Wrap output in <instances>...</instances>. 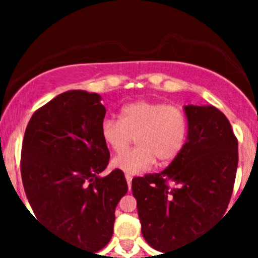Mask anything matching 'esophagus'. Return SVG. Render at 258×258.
<instances>
[{"label": "esophagus", "instance_id": "1", "mask_svg": "<svg viewBox=\"0 0 258 258\" xmlns=\"http://www.w3.org/2000/svg\"><path fill=\"white\" fill-rule=\"evenodd\" d=\"M125 179H126V183H127V187H129V190H131L132 187V179H133V177H132L131 174H125Z\"/></svg>", "mask_w": 258, "mask_h": 258}]
</instances>
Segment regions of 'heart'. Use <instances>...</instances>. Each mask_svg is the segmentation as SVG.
Instances as JSON below:
<instances>
[{
  "mask_svg": "<svg viewBox=\"0 0 258 258\" xmlns=\"http://www.w3.org/2000/svg\"><path fill=\"white\" fill-rule=\"evenodd\" d=\"M133 136L138 147L116 155L111 165L138 174L151 169L157 159L169 163L178 156L187 138V118L178 107L137 101L122 107L120 120L106 118L101 125L104 145L115 152L124 150Z\"/></svg>",
  "mask_w": 258,
  "mask_h": 258,
  "instance_id": "heart-1",
  "label": "heart"
}]
</instances>
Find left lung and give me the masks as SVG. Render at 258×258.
I'll return each instance as SVG.
<instances>
[{
  "mask_svg": "<svg viewBox=\"0 0 258 258\" xmlns=\"http://www.w3.org/2000/svg\"><path fill=\"white\" fill-rule=\"evenodd\" d=\"M183 111L187 138L178 156L163 172L132 181L143 238L160 252L182 247L222 217L238 168L226 116L211 104Z\"/></svg>",
  "mask_w": 258,
  "mask_h": 258,
  "instance_id": "left-lung-1",
  "label": "left lung"
}]
</instances>
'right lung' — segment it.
Returning a JSON list of instances; mask_svg holds the SVG:
<instances>
[{
    "instance_id": "1",
    "label": "right lung",
    "mask_w": 258,
    "mask_h": 258,
    "mask_svg": "<svg viewBox=\"0 0 258 258\" xmlns=\"http://www.w3.org/2000/svg\"><path fill=\"white\" fill-rule=\"evenodd\" d=\"M102 97L70 90L37 109L22 146V179L36 218L76 248L98 252L111 240L124 173L106 177L109 151L101 137Z\"/></svg>"
}]
</instances>
